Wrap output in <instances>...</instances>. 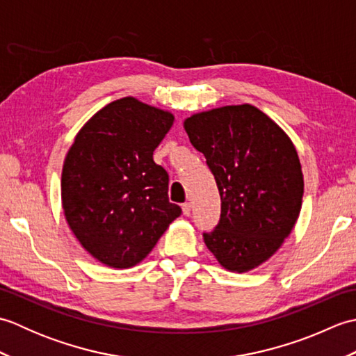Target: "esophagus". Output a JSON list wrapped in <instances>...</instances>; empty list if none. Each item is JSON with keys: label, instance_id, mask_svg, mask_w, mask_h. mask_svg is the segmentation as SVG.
I'll list each match as a JSON object with an SVG mask.
<instances>
[{"label": "esophagus", "instance_id": "1", "mask_svg": "<svg viewBox=\"0 0 356 356\" xmlns=\"http://www.w3.org/2000/svg\"><path fill=\"white\" fill-rule=\"evenodd\" d=\"M182 211H184V214L185 216H190L191 214V203H184V205H182Z\"/></svg>", "mask_w": 356, "mask_h": 356}]
</instances>
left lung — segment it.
Returning <instances> with one entry per match:
<instances>
[{"label":"left lung","mask_w":356,"mask_h":356,"mask_svg":"<svg viewBox=\"0 0 356 356\" xmlns=\"http://www.w3.org/2000/svg\"><path fill=\"white\" fill-rule=\"evenodd\" d=\"M184 127L220 193V220L203 232L205 245L231 272L260 266L300 216L305 182L292 140L251 104L197 113Z\"/></svg>","instance_id":"8db88e82"}]
</instances>
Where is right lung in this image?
<instances>
[{
    "label": "right lung",
    "instance_id": "right-lung-1",
    "mask_svg": "<svg viewBox=\"0 0 356 356\" xmlns=\"http://www.w3.org/2000/svg\"><path fill=\"white\" fill-rule=\"evenodd\" d=\"M172 122L170 111L127 96L97 111L65 156V220L105 266H136L182 214L168 200V172L153 161Z\"/></svg>",
    "mask_w": 356,
    "mask_h": 356
}]
</instances>
